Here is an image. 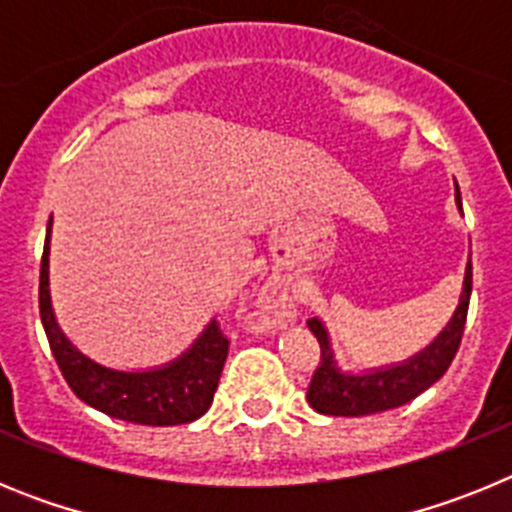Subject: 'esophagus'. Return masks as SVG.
Returning <instances> with one entry per match:
<instances>
[{"instance_id": "esophagus-1", "label": "esophagus", "mask_w": 512, "mask_h": 512, "mask_svg": "<svg viewBox=\"0 0 512 512\" xmlns=\"http://www.w3.org/2000/svg\"><path fill=\"white\" fill-rule=\"evenodd\" d=\"M266 302H271V297H266Z\"/></svg>"}]
</instances>
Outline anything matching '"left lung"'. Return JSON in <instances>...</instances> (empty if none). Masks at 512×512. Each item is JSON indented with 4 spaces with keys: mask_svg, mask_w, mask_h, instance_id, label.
I'll use <instances>...</instances> for the list:
<instances>
[{
    "mask_svg": "<svg viewBox=\"0 0 512 512\" xmlns=\"http://www.w3.org/2000/svg\"><path fill=\"white\" fill-rule=\"evenodd\" d=\"M456 202L461 207L459 187H456ZM469 297H472V261L467 264L464 292H461V302L456 307L449 328L443 330L423 354L413 356V359L400 366L379 369V372L364 374V377L338 372L333 354H330L323 323L318 318L307 320V325H310V330L320 343V361L315 366V372H312L310 387H307V402L312 405V410H318L323 415L359 418V415L400 408L405 402L415 400L420 392L436 384L454 361L456 351L461 346V336H464V325H467Z\"/></svg>",
    "mask_w": 512,
    "mask_h": 512,
    "instance_id": "1",
    "label": "left lung"
}]
</instances>
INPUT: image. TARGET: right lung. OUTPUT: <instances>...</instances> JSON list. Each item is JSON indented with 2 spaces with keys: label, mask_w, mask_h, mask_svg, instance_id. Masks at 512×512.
Wrapping results in <instances>:
<instances>
[{
  "label": "right lung",
  "mask_w": 512,
  "mask_h": 512,
  "mask_svg": "<svg viewBox=\"0 0 512 512\" xmlns=\"http://www.w3.org/2000/svg\"><path fill=\"white\" fill-rule=\"evenodd\" d=\"M51 233V223H48ZM40 320L63 379L81 402L138 425H182L207 413L228 359V336L212 323L182 359L153 372H115L94 364L56 325L48 295V235L40 259Z\"/></svg>",
  "instance_id": "1"
}]
</instances>
